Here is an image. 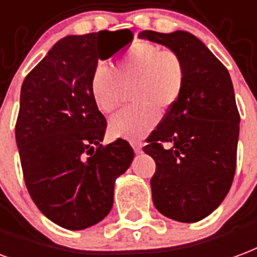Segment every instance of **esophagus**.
I'll return each instance as SVG.
<instances>
[{
  "label": "esophagus",
  "mask_w": 257,
  "mask_h": 257,
  "mask_svg": "<svg viewBox=\"0 0 257 257\" xmlns=\"http://www.w3.org/2000/svg\"><path fill=\"white\" fill-rule=\"evenodd\" d=\"M132 147H134V151L136 154L142 153V143H139V142H132Z\"/></svg>",
  "instance_id": "1"
}]
</instances>
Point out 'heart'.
<instances>
[{"mask_svg": "<svg viewBox=\"0 0 257 257\" xmlns=\"http://www.w3.org/2000/svg\"><path fill=\"white\" fill-rule=\"evenodd\" d=\"M185 65L176 51L162 50L147 42H138L114 65V73L98 68L91 79V95L103 114L118 107L123 90L132 91L139 107L123 110L110 119L114 138L140 140L158 123L159 113L170 110L180 99L185 84Z\"/></svg>", "mask_w": 257, "mask_h": 257, "instance_id": "b5f03b06", "label": "heart"}]
</instances>
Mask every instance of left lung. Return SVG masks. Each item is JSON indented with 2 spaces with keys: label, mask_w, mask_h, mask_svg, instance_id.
I'll list each match as a JSON object with an SVG mask.
<instances>
[{
  "label": "left lung",
  "mask_w": 257,
  "mask_h": 257,
  "mask_svg": "<svg viewBox=\"0 0 257 257\" xmlns=\"http://www.w3.org/2000/svg\"><path fill=\"white\" fill-rule=\"evenodd\" d=\"M139 38L176 51L187 72L180 99L143 148L157 163L150 182L154 206L170 219L197 222L219 207L234 178L240 114L233 83L223 64L191 32L146 30Z\"/></svg>",
  "instance_id": "1"
}]
</instances>
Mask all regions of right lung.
<instances>
[{
	"mask_svg": "<svg viewBox=\"0 0 257 257\" xmlns=\"http://www.w3.org/2000/svg\"><path fill=\"white\" fill-rule=\"evenodd\" d=\"M114 32L68 35L24 79L16 143L30 196L61 227L96 225L113 207L114 184L135 153L126 140L102 147L106 118L91 95L98 61L132 42ZM97 150H94V147Z\"/></svg>",
	"mask_w": 257,
	"mask_h": 257,
	"instance_id": "right-lung-1",
	"label": "right lung"
}]
</instances>
